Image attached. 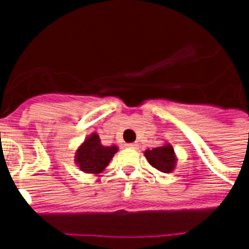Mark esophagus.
<instances>
[{
	"instance_id": "obj_1",
	"label": "esophagus",
	"mask_w": 249,
	"mask_h": 249,
	"mask_svg": "<svg viewBox=\"0 0 249 249\" xmlns=\"http://www.w3.org/2000/svg\"><path fill=\"white\" fill-rule=\"evenodd\" d=\"M127 148H132V149H137L138 148V144L137 143H127L126 144Z\"/></svg>"
}]
</instances>
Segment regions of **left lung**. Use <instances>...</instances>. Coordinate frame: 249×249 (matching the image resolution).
I'll return each mask as SVG.
<instances>
[{"label": "left lung", "mask_w": 249, "mask_h": 249, "mask_svg": "<svg viewBox=\"0 0 249 249\" xmlns=\"http://www.w3.org/2000/svg\"><path fill=\"white\" fill-rule=\"evenodd\" d=\"M144 157L147 158L152 167H155L156 169L163 173H171L175 171L176 164H177L175 148L169 143H164L163 146L156 147V148L146 149Z\"/></svg>", "instance_id": "1"}]
</instances>
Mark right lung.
I'll return each instance as SVG.
<instances>
[{
	"label": "right lung",
	"mask_w": 249,
	"mask_h": 249,
	"mask_svg": "<svg viewBox=\"0 0 249 249\" xmlns=\"http://www.w3.org/2000/svg\"><path fill=\"white\" fill-rule=\"evenodd\" d=\"M116 144L103 146L100 136L93 132L83 141L74 153V163L85 173L98 175L108 166L113 156L117 153Z\"/></svg>",
	"instance_id": "1"
}]
</instances>
